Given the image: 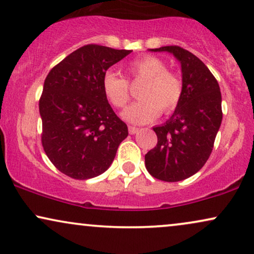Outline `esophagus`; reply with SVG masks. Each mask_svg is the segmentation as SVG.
I'll return each mask as SVG.
<instances>
[{
    "label": "esophagus",
    "mask_w": 254,
    "mask_h": 254,
    "mask_svg": "<svg viewBox=\"0 0 254 254\" xmlns=\"http://www.w3.org/2000/svg\"><path fill=\"white\" fill-rule=\"evenodd\" d=\"M137 130H139V128L133 127V126H128V132H129V134H135V133H137Z\"/></svg>",
    "instance_id": "1"
}]
</instances>
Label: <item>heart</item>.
<instances>
[{"label": "heart", "mask_w": 254, "mask_h": 254, "mask_svg": "<svg viewBox=\"0 0 254 254\" xmlns=\"http://www.w3.org/2000/svg\"><path fill=\"white\" fill-rule=\"evenodd\" d=\"M129 80L142 81L137 96L139 101L129 106L122 117L133 124H147L159 114H170L179 106L184 84L177 74L170 71L167 64L156 56L147 55L127 65ZM102 92L113 107L122 108L130 99L129 84L124 76L108 70L102 76Z\"/></svg>", "instance_id": "b5f03b06"}]
</instances>
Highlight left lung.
<instances>
[{"label":"left lung","mask_w":254,"mask_h":254,"mask_svg":"<svg viewBox=\"0 0 254 254\" xmlns=\"http://www.w3.org/2000/svg\"><path fill=\"white\" fill-rule=\"evenodd\" d=\"M151 51L172 53L181 64L183 98L170 120L153 128L158 143L145 155L152 177L175 183L192 177L208 160L223 120L221 93L213 74L190 52L179 46Z\"/></svg>","instance_id":"left-lung-1"}]
</instances>
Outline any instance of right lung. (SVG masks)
<instances>
[{
	"mask_svg": "<svg viewBox=\"0 0 254 254\" xmlns=\"http://www.w3.org/2000/svg\"><path fill=\"white\" fill-rule=\"evenodd\" d=\"M132 51L86 45L47 75L39 108L43 149L62 173L77 180L98 177L128 135L102 92V76Z\"/></svg>",
	"mask_w": 254,
	"mask_h": 254,
	"instance_id": "right-lung-1",
	"label": "right lung"
}]
</instances>
